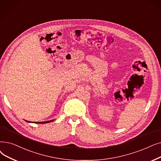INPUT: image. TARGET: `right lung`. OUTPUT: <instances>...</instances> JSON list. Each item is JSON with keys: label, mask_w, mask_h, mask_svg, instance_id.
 <instances>
[{"label": "right lung", "mask_w": 161, "mask_h": 161, "mask_svg": "<svg viewBox=\"0 0 161 161\" xmlns=\"http://www.w3.org/2000/svg\"><path fill=\"white\" fill-rule=\"evenodd\" d=\"M54 120H49V121H46V122H36V123H39V124H45V123H48V122H53ZM28 122V121H27Z\"/></svg>", "instance_id": "1"}]
</instances>
